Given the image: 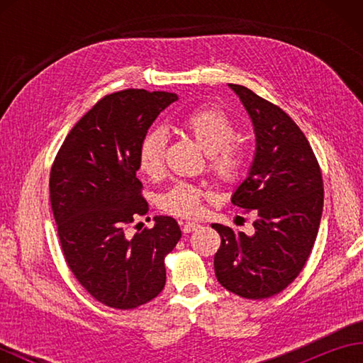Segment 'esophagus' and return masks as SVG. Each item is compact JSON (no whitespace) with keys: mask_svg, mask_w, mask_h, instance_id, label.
Wrapping results in <instances>:
<instances>
[{"mask_svg":"<svg viewBox=\"0 0 363 363\" xmlns=\"http://www.w3.org/2000/svg\"><path fill=\"white\" fill-rule=\"evenodd\" d=\"M198 228H199V225H198V223H195V221H189V223H186V225H182V230L186 234L191 233V230H195Z\"/></svg>","mask_w":363,"mask_h":363,"instance_id":"obj_1","label":"esophagus"}]
</instances>
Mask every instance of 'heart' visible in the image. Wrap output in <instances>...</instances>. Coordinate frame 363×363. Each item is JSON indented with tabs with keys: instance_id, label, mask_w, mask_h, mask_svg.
<instances>
[{
	"instance_id": "obj_1",
	"label": "heart",
	"mask_w": 363,
	"mask_h": 363,
	"mask_svg": "<svg viewBox=\"0 0 363 363\" xmlns=\"http://www.w3.org/2000/svg\"><path fill=\"white\" fill-rule=\"evenodd\" d=\"M182 129L201 146L209 156L213 173L225 181L235 179L245 165V151L240 145L230 143L234 121L217 107H201L181 121ZM167 135L154 129L145 135L138 148V165L148 176L157 174L164 165ZM201 190L190 184H177L160 198L164 211L179 217H195L201 211Z\"/></svg>"
}]
</instances>
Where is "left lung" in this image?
<instances>
[{"label":"left lung","instance_id":"8db88e82","mask_svg":"<svg viewBox=\"0 0 363 363\" xmlns=\"http://www.w3.org/2000/svg\"><path fill=\"white\" fill-rule=\"evenodd\" d=\"M252 123L256 150L233 204L256 211L254 234L213 223L221 237L215 276L226 290L248 299L282 291L304 268L323 212L317 157L296 123L279 107L238 84H228Z\"/></svg>","mask_w":363,"mask_h":363}]
</instances>
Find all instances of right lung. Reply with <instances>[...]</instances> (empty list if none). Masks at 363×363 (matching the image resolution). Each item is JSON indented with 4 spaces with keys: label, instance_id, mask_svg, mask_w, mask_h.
<instances>
[{
    "label": "right lung",
    "instance_id": "add662e5",
    "mask_svg": "<svg viewBox=\"0 0 363 363\" xmlns=\"http://www.w3.org/2000/svg\"><path fill=\"white\" fill-rule=\"evenodd\" d=\"M177 99L169 91L123 90L104 96L68 133L50 174L60 246L76 279L113 309H134L165 285L164 259L181 238L172 217L126 233L148 212L137 179L138 148L157 115Z\"/></svg>",
    "mask_w": 363,
    "mask_h": 363
}]
</instances>
